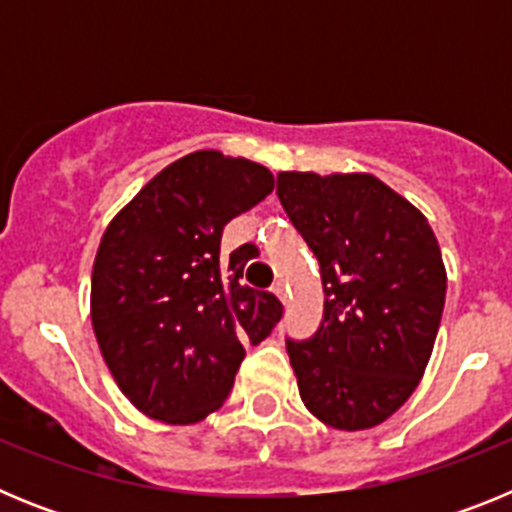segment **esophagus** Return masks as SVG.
Returning <instances> with one entry per match:
<instances>
[{
    "label": "esophagus",
    "instance_id": "obj_1",
    "mask_svg": "<svg viewBox=\"0 0 512 512\" xmlns=\"http://www.w3.org/2000/svg\"><path fill=\"white\" fill-rule=\"evenodd\" d=\"M271 292H274V295H277L279 300L284 302V305H287V284H284V282H274Z\"/></svg>",
    "mask_w": 512,
    "mask_h": 512
}]
</instances>
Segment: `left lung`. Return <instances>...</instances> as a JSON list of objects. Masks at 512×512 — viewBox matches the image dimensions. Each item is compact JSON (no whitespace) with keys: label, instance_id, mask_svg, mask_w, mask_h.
<instances>
[{"label":"left lung","instance_id":"1","mask_svg":"<svg viewBox=\"0 0 512 512\" xmlns=\"http://www.w3.org/2000/svg\"><path fill=\"white\" fill-rule=\"evenodd\" d=\"M284 212L320 264L323 320L287 338L305 408L341 431L390 418L431 359L446 269L431 225L372 174L277 176Z\"/></svg>","mask_w":512,"mask_h":512}]
</instances>
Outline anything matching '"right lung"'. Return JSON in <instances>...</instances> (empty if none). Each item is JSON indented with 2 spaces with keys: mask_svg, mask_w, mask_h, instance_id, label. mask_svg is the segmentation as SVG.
Wrapping results in <instances>:
<instances>
[{
  "mask_svg": "<svg viewBox=\"0 0 512 512\" xmlns=\"http://www.w3.org/2000/svg\"><path fill=\"white\" fill-rule=\"evenodd\" d=\"M274 176L246 158L197 151L153 176L115 215L92 274V325L122 395L164 423H197L230 395L282 302L243 287L251 246L220 256L223 228L259 205Z\"/></svg>",
  "mask_w": 512,
  "mask_h": 512,
  "instance_id": "1",
  "label": "right lung"
}]
</instances>
